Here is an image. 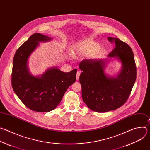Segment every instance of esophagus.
<instances>
[{"mask_svg":"<svg viewBox=\"0 0 150 150\" xmlns=\"http://www.w3.org/2000/svg\"><path fill=\"white\" fill-rule=\"evenodd\" d=\"M80 74H81V72H80L79 71L77 72V73H76V80H78V79H79V76H80Z\"/></svg>","mask_w":150,"mask_h":150,"instance_id":"obj_1","label":"esophagus"}]
</instances>
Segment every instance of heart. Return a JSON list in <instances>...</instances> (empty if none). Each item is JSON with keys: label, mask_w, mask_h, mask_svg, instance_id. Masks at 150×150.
<instances>
[{"label": "heart", "mask_w": 150, "mask_h": 150, "mask_svg": "<svg viewBox=\"0 0 150 150\" xmlns=\"http://www.w3.org/2000/svg\"><path fill=\"white\" fill-rule=\"evenodd\" d=\"M105 52L103 48L100 47L97 42L87 39L80 41L74 45L71 50L72 56L76 58H82L85 56H94L103 54Z\"/></svg>", "instance_id": "b5f03b06"}]
</instances>
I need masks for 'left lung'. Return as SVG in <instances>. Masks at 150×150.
Here are the masks:
<instances>
[{
  "instance_id": "obj_1",
  "label": "left lung",
  "mask_w": 150,
  "mask_h": 150,
  "mask_svg": "<svg viewBox=\"0 0 150 150\" xmlns=\"http://www.w3.org/2000/svg\"><path fill=\"white\" fill-rule=\"evenodd\" d=\"M108 38L116 46L108 57H115L122 65L116 76L105 73L108 59L84 60L79 65L82 71L79 76L82 100L89 109L98 113L116 110L123 105L137 77L134 55L130 46L117 38Z\"/></svg>"
}]
</instances>
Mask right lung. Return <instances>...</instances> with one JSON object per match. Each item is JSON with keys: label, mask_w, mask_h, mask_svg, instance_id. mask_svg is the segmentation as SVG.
<instances>
[{"label": "right lung", "mask_w": 150, "mask_h": 150, "mask_svg": "<svg viewBox=\"0 0 150 150\" xmlns=\"http://www.w3.org/2000/svg\"><path fill=\"white\" fill-rule=\"evenodd\" d=\"M52 39L40 33L33 34L18 49L13 59L12 88L26 107L38 112L54 110L68 87L76 81V69L64 72L57 67H52L37 76L30 72L28 60L30 55L39 46V42Z\"/></svg>", "instance_id": "1"}]
</instances>
